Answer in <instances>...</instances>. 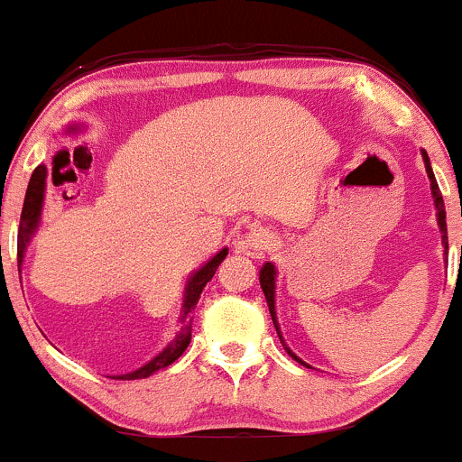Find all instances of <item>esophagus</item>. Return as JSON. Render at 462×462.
I'll return each mask as SVG.
<instances>
[{"mask_svg":"<svg viewBox=\"0 0 462 462\" xmlns=\"http://www.w3.org/2000/svg\"><path fill=\"white\" fill-rule=\"evenodd\" d=\"M270 243H272V236L267 235L263 227H252L245 236H241V239L235 241V245L239 247V250L254 252V250H267Z\"/></svg>","mask_w":462,"mask_h":462,"instance_id":"esophagus-1","label":"esophagus"}]
</instances>
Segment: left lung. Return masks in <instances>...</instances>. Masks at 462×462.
Segmentation results:
<instances>
[{"label": "left lung", "mask_w": 462, "mask_h": 462, "mask_svg": "<svg viewBox=\"0 0 462 462\" xmlns=\"http://www.w3.org/2000/svg\"><path fill=\"white\" fill-rule=\"evenodd\" d=\"M423 162H425V171H428V177H430V189H432L434 206H437V217H439V227H440V239H443L445 252H448V223H445L443 195H440L439 184H437V177H434V173H432V166H430V157H428V153H425V151H423ZM258 281H261V289H263V293H265L267 307H270L273 327H276V333H278V337H281V344H282V346H285V351H287L289 355H291V357L296 359L298 364H302V366L311 368V366H309V364L302 362V359L298 357L296 353H291V348H289L287 344H285V339H282L281 327H278V320H276V267H273L272 263H265V265L261 267V276H258Z\"/></svg>", "instance_id": "8db88e82"}]
</instances>
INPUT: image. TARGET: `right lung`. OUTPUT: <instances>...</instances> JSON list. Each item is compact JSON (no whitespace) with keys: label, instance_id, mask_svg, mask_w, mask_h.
<instances>
[{"label":"right lung","instance_id":"1","mask_svg":"<svg viewBox=\"0 0 462 462\" xmlns=\"http://www.w3.org/2000/svg\"><path fill=\"white\" fill-rule=\"evenodd\" d=\"M69 134H74L76 126H69ZM45 180H48V169L43 164H39L34 169L32 177L28 181V190H25L23 199V210H22V221H19V232H17V263L22 267L25 247H28L30 239L37 232L39 221H42V210H43V199H45ZM227 256V247H223L221 252H217L210 261L204 263L192 276L189 278L184 289V302H181V316H180V331L173 342L164 348L162 353H157L151 362H146L144 366H140L138 371L126 373V374H116L114 379H144L155 371H162V368L171 366L181 353L186 351V346L190 344V331H192V313H195L197 302H199L201 291H204L206 282L215 276L217 267L221 265L223 258Z\"/></svg>","mask_w":462,"mask_h":462}]
</instances>
